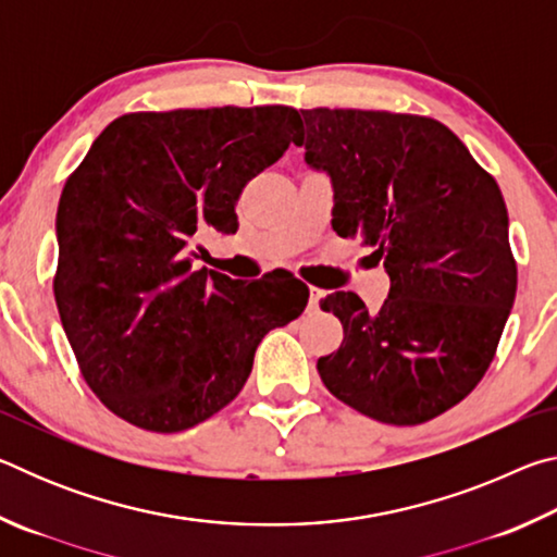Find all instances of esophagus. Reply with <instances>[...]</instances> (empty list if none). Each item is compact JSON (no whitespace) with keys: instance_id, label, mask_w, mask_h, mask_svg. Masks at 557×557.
Wrapping results in <instances>:
<instances>
[{"instance_id":"esophagus-1","label":"esophagus","mask_w":557,"mask_h":557,"mask_svg":"<svg viewBox=\"0 0 557 557\" xmlns=\"http://www.w3.org/2000/svg\"><path fill=\"white\" fill-rule=\"evenodd\" d=\"M322 297H324V292H322V289H317V287L309 289V305H307L309 312H317V309H319V301H322Z\"/></svg>"}]
</instances>
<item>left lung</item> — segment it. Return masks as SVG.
Returning a JSON list of instances; mask_svg holds the SVG:
<instances>
[{"label":"left lung","mask_w":557,"mask_h":557,"mask_svg":"<svg viewBox=\"0 0 557 557\" xmlns=\"http://www.w3.org/2000/svg\"><path fill=\"white\" fill-rule=\"evenodd\" d=\"M305 162L334 186L332 228L383 260L388 299H322L344 326L317 371L348 408L420 425L476 388L516 299V260L496 178L442 122L408 112L299 110Z\"/></svg>","instance_id":"8db88e82"}]
</instances>
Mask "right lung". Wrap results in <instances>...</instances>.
Wrapping results in <instances>:
<instances>
[{"label": "right lung", "instance_id": "right-lung-1", "mask_svg": "<svg viewBox=\"0 0 557 557\" xmlns=\"http://www.w3.org/2000/svg\"><path fill=\"white\" fill-rule=\"evenodd\" d=\"M299 127L287 106L127 112L65 182L55 305L83 379L129 425L209 420L243 391L262 336L305 312L297 277L194 268L196 235L235 233L245 184Z\"/></svg>", "mask_w": 557, "mask_h": 557}]
</instances>
